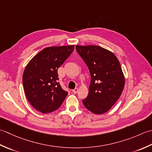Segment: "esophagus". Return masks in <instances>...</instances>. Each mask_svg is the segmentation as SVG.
Masks as SVG:
<instances>
[{
    "label": "esophagus",
    "mask_w": 152,
    "mask_h": 152,
    "mask_svg": "<svg viewBox=\"0 0 152 152\" xmlns=\"http://www.w3.org/2000/svg\"><path fill=\"white\" fill-rule=\"evenodd\" d=\"M78 91H79V89L78 88H75V89H73V93H75V94H76L77 93V92H78Z\"/></svg>",
    "instance_id": "1"
}]
</instances>
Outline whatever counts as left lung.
<instances>
[{"mask_svg":"<svg viewBox=\"0 0 152 152\" xmlns=\"http://www.w3.org/2000/svg\"><path fill=\"white\" fill-rule=\"evenodd\" d=\"M76 50L88 66L91 81L86 108L95 114L107 112L115 104L125 86V77L113 52L95 45H76Z\"/></svg>","mask_w":152,"mask_h":152,"instance_id":"left-lung-1","label":"left lung"}]
</instances>
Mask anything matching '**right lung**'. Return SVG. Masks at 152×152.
<instances>
[{"mask_svg": "<svg viewBox=\"0 0 152 152\" xmlns=\"http://www.w3.org/2000/svg\"><path fill=\"white\" fill-rule=\"evenodd\" d=\"M74 45L45 48L35 55L25 68L23 86L31 106L42 113L60 107L68 92L58 82V69L69 56Z\"/></svg>", "mask_w": 152, "mask_h": 152, "instance_id": "1", "label": "right lung"}]
</instances>
